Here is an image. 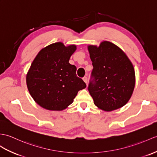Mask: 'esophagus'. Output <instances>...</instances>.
Returning a JSON list of instances; mask_svg holds the SVG:
<instances>
[{
	"label": "esophagus",
	"instance_id": "1",
	"mask_svg": "<svg viewBox=\"0 0 157 157\" xmlns=\"http://www.w3.org/2000/svg\"><path fill=\"white\" fill-rule=\"evenodd\" d=\"M83 81H84V82H85L86 83H87V78L86 77V76H85V77L83 78Z\"/></svg>",
	"mask_w": 157,
	"mask_h": 157
}]
</instances>
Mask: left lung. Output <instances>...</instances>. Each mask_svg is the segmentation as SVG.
<instances>
[{
  "label": "left lung",
  "mask_w": 157,
  "mask_h": 157,
  "mask_svg": "<svg viewBox=\"0 0 157 157\" xmlns=\"http://www.w3.org/2000/svg\"><path fill=\"white\" fill-rule=\"evenodd\" d=\"M93 70L88 91L98 108L110 112L128 102L135 86V72L123 51L114 43L103 41L88 45Z\"/></svg>",
  "instance_id": "8db88e82"
}]
</instances>
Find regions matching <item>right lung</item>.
Segmentation results:
<instances>
[{
  "label": "right lung",
  "mask_w": 157,
  "mask_h": 157,
  "mask_svg": "<svg viewBox=\"0 0 157 157\" xmlns=\"http://www.w3.org/2000/svg\"><path fill=\"white\" fill-rule=\"evenodd\" d=\"M76 50L75 45L57 42L42 49L27 74V86L33 100L49 110L66 108L86 84L76 75V67L69 60Z\"/></svg>",
  "instance_id": "1"
}]
</instances>
